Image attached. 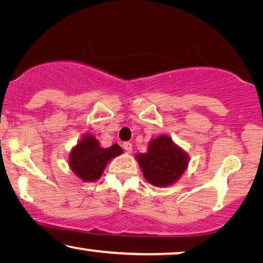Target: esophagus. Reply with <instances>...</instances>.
Returning a JSON list of instances; mask_svg holds the SVG:
<instances>
[{
  "mask_svg": "<svg viewBox=\"0 0 263 263\" xmlns=\"http://www.w3.org/2000/svg\"><path fill=\"white\" fill-rule=\"evenodd\" d=\"M123 147H124V150L127 152V154H131L132 152V144L130 142H125L123 144Z\"/></svg>",
  "mask_w": 263,
  "mask_h": 263,
  "instance_id": "34e87169",
  "label": "esophagus"
}]
</instances>
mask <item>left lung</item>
Wrapping results in <instances>:
<instances>
[{
	"instance_id": "1",
	"label": "left lung",
	"mask_w": 263,
	"mask_h": 263,
	"mask_svg": "<svg viewBox=\"0 0 263 263\" xmlns=\"http://www.w3.org/2000/svg\"><path fill=\"white\" fill-rule=\"evenodd\" d=\"M145 179L155 186H169L185 171L189 156L170 137L159 136L148 144L147 152L137 155Z\"/></svg>"
}]
</instances>
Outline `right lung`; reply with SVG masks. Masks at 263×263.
<instances>
[{
  "label": "right lung",
  "mask_w": 263,
  "mask_h": 263,
  "mask_svg": "<svg viewBox=\"0 0 263 263\" xmlns=\"http://www.w3.org/2000/svg\"><path fill=\"white\" fill-rule=\"evenodd\" d=\"M123 154L118 144L107 148L101 147L91 135H86L69 154V166L78 177L85 182H94L100 178L107 163Z\"/></svg>",
  "instance_id": "add662e5"
}]
</instances>
